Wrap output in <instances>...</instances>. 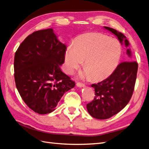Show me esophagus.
I'll return each mask as SVG.
<instances>
[{"label":"esophagus","instance_id":"34e87169","mask_svg":"<svg viewBox=\"0 0 149 149\" xmlns=\"http://www.w3.org/2000/svg\"><path fill=\"white\" fill-rule=\"evenodd\" d=\"M76 86H77L78 87H79V88H82V87L85 86L84 84H83L82 83H76Z\"/></svg>","mask_w":149,"mask_h":149}]
</instances>
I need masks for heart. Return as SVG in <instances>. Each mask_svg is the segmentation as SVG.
Masks as SVG:
<instances>
[{
    "label": "heart",
    "instance_id": "1",
    "mask_svg": "<svg viewBox=\"0 0 149 149\" xmlns=\"http://www.w3.org/2000/svg\"><path fill=\"white\" fill-rule=\"evenodd\" d=\"M123 54L118 40L97 32L84 33L76 39L74 45L65 53V70L71 74L84 62L82 78L101 81L107 78L118 67Z\"/></svg>",
    "mask_w": 149,
    "mask_h": 149
}]
</instances>
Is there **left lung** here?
Instances as JSON below:
<instances>
[{"mask_svg": "<svg viewBox=\"0 0 149 149\" xmlns=\"http://www.w3.org/2000/svg\"><path fill=\"white\" fill-rule=\"evenodd\" d=\"M114 33L121 45H129L125 35L116 30L104 26ZM127 54L131 56V51L127 49ZM138 63L136 61L122 62L115 71L106 79L93 84L95 96L94 100L86 105L89 114L94 118L106 119L118 114L129 103L134 90Z\"/></svg>", "mask_w": 149, "mask_h": 149, "instance_id": "1", "label": "left lung"}]
</instances>
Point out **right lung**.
Instances as JSON below:
<instances>
[{"mask_svg":"<svg viewBox=\"0 0 149 149\" xmlns=\"http://www.w3.org/2000/svg\"><path fill=\"white\" fill-rule=\"evenodd\" d=\"M66 46L52 29L36 31L22 42L15 54L14 78L25 103L40 114L50 113L75 83L63 73Z\"/></svg>","mask_w":149,"mask_h":149,"instance_id":"add662e5","label":"right lung"}]
</instances>
